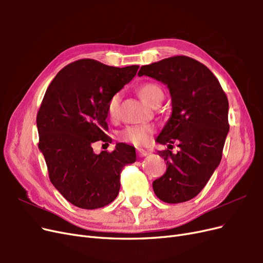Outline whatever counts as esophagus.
I'll return each instance as SVG.
<instances>
[{"label": "esophagus", "instance_id": "esophagus-1", "mask_svg": "<svg viewBox=\"0 0 263 263\" xmlns=\"http://www.w3.org/2000/svg\"><path fill=\"white\" fill-rule=\"evenodd\" d=\"M137 155H138V157H140V158H144V157H146V156H148L149 155V153L148 151H146V150H144V149H137Z\"/></svg>", "mask_w": 263, "mask_h": 263}]
</instances>
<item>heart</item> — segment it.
Listing matches in <instances>:
<instances>
[{"mask_svg":"<svg viewBox=\"0 0 263 263\" xmlns=\"http://www.w3.org/2000/svg\"><path fill=\"white\" fill-rule=\"evenodd\" d=\"M137 93L139 98L144 101L145 103L149 105L155 106L156 104H159L163 99V90L162 87L154 82H146L141 84L138 89ZM106 110L109 118L112 121H117L119 118V97L118 94H114L113 97H110L107 101ZM154 126L148 125V124H141V125H132L127 126L124 128L121 134H119V137L125 142H128L134 146L142 147L147 146L151 137H153L154 134Z\"/></svg>","mask_w":263,"mask_h":263,"instance_id":"1","label":"heart"}]
</instances>
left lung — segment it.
<instances>
[{"label": "left lung", "mask_w": 263, "mask_h": 263, "mask_svg": "<svg viewBox=\"0 0 263 263\" xmlns=\"http://www.w3.org/2000/svg\"><path fill=\"white\" fill-rule=\"evenodd\" d=\"M138 76L168 85L172 115L157 141L180 148L177 154L167 148L159 153L166 161V172L154 181L155 193L170 204L192 200L221 160L229 130L227 95L212 71L187 55L142 66Z\"/></svg>", "instance_id": "obj_1"}]
</instances>
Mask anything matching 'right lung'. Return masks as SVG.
<instances>
[{"label": "right lung", "mask_w": 263, "mask_h": 263, "mask_svg": "<svg viewBox=\"0 0 263 263\" xmlns=\"http://www.w3.org/2000/svg\"><path fill=\"white\" fill-rule=\"evenodd\" d=\"M139 66L109 67L80 59L62 68L47 87L37 113L38 148L53 186L77 208L95 210L112 203L121 173L136 161L128 145L93 153L92 144L109 142L107 101L136 76ZM108 145V144H107Z\"/></svg>", "instance_id": "obj_1"}]
</instances>
